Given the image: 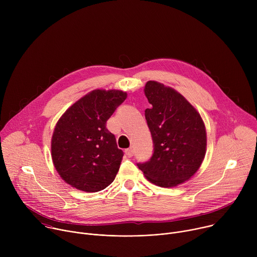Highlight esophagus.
<instances>
[{
	"instance_id": "1",
	"label": "esophagus",
	"mask_w": 257,
	"mask_h": 257,
	"mask_svg": "<svg viewBox=\"0 0 257 257\" xmlns=\"http://www.w3.org/2000/svg\"><path fill=\"white\" fill-rule=\"evenodd\" d=\"M125 154H126V156H127L128 158H131V157L134 155V151H133L132 148H130V149H127V150L125 151Z\"/></svg>"
}]
</instances>
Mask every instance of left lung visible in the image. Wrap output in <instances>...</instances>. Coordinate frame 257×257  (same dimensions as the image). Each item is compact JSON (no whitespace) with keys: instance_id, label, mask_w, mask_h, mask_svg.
Wrapping results in <instances>:
<instances>
[{"instance_id":"left-lung-1","label":"left lung","mask_w":257,"mask_h":257,"mask_svg":"<svg viewBox=\"0 0 257 257\" xmlns=\"http://www.w3.org/2000/svg\"><path fill=\"white\" fill-rule=\"evenodd\" d=\"M144 93L152 104L145 109V119L154 154L137 166L154 184L174 187L199 169L205 156V127L199 113L173 88L149 81Z\"/></svg>"}]
</instances>
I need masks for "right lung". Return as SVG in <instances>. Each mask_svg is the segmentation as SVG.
<instances>
[{
    "label": "right lung",
    "mask_w": 257,
    "mask_h": 257,
    "mask_svg": "<svg viewBox=\"0 0 257 257\" xmlns=\"http://www.w3.org/2000/svg\"><path fill=\"white\" fill-rule=\"evenodd\" d=\"M126 97L121 90H93L71 105L57 123L52 159L72 187L97 192L115 180L124 153L105 126Z\"/></svg>",
    "instance_id": "obj_1"
}]
</instances>
